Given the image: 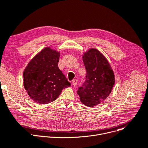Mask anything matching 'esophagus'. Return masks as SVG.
Wrapping results in <instances>:
<instances>
[{
  "mask_svg": "<svg viewBox=\"0 0 148 148\" xmlns=\"http://www.w3.org/2000/svg\"><path fill=\"white\" fill-rule=\"evenodd\" d=\"M72 84H73V85L74 86H75L76 85H77V80H73V82H72Z\"/></svg>",
  "mask_w": 148,
  "mask_h": 148,
  "instance_id": "esophagus-1",
  "label": "esophagus"
}]
</instances>
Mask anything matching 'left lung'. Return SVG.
Here are the masks:
<instances>
[{
	"label": "left lung",
	"instance_id": "8db88e82",
	"mask_svg": "<svg viewBox=\"0 0 148 148\" xmlns=\"http://www.w3.org/2000/svg\"><path fill=\"white\" fill-rule=\"evenodd\" d=\"M86 70V82L77 90L84 106L94 107L109 96L115 83L112 68L98 50L91 48L82 54Z\"/></svg>",
	"mask_w": 148,
	"mask_h": 148
}]
</instances>
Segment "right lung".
<instances>
[{"mask_svg":"<svg viewBox=\"0 0 148 148\" xmlns=\"http://www.w3.org/2000/svg\"><path fill=\"white\" fill-rule=\"evenodd\" d=\"M60 51L47 47L31 59L23 71V85L29 97L46 104L56 100L71 86L58 67Z\"/></svg>","mask_w":148,"mask_h":148,"instance_id":"right-lung-1","label":"right lung"}]
</instances>
